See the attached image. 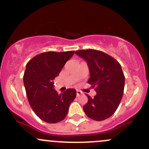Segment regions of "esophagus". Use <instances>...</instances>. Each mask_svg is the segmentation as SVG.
I'll list each match as a JSON object with an SVG mask.
<instances>
[{
	"instance_id": "esophagus-1",
	"label": "esophagus",
	"mask_w": 149,
	"mask_h": 149,
	"mask_svg": "<svg viewBox=\"0 0 149 149\" xmlns=\"http://www.w3.org/2000/svg\"><path fill=\"white\" fill-rule=\"evenodd\" d=\"M76 94H77V96H80V95L82 94V92L78 90H76Z\"/></svg>"
}]
</instances>
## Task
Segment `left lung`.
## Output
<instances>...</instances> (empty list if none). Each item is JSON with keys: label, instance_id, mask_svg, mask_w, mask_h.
<instances>
[{"label": "left lung", "instance_id": "1", "mask_svg": "<svg viewBox=\"0 0 149 149\" xmlns=\"http://www.w3.org/2000/svg\"><path fill=\"white\" fill-rule=\"evenodd\" d=\"M75 53L88 63L90 73L88 83L97 92L94 97L87 95L88 101L83 110L90 118L104 120L115 113L122 100L125 76L120 64L111 56L96 49H80Z\"/></svg>", "mask_w": 149, "mask_h": 149}]
</instances>
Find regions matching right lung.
<instances>
[{
	"label": "right lung",
	"mask_w": 149,
	"mask_h": 149,
	"mask_svg": "<svg viewBox=\"0 0 149 149\" xmlns=\"http://www.w3.org/2000/svg\"><path fill=\"white\" fill-rule=\"evenodd\" d=\"M73 54L74 51L42 52L26 66L23 80L29 102L38 117L46 123L63 120L76 97L75 89H67L59 95L53 82Z\"/></svg>",
	"instance_id": "add662e5"
}]
</instances>
